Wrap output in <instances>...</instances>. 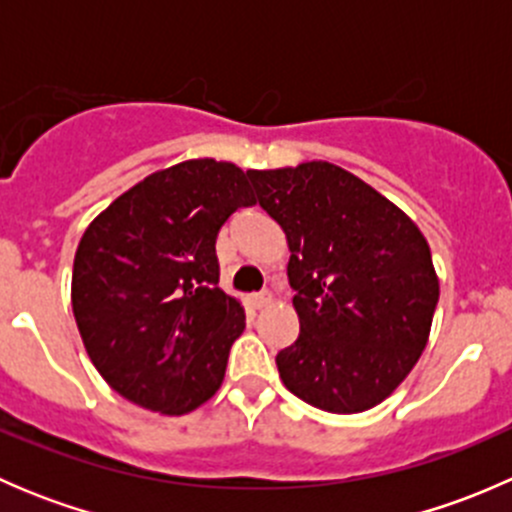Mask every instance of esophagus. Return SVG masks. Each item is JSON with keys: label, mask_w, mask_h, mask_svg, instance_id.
Segmentation results:
<instances>
[{"label": "esophagus", "mask_w": 512, "mask_h": 512, "mask_svg": "<svg viewBox=\"0 0 512 512\" xmlns=\"http://www.w3.org/2000/svg\"><path fill=\"white\" fill-rule=\"evenodd\" d=\"M252 304H255L257 309H262V307H267V304L272 302V294L270 292H257V294H252Z\"/></svg>", "instance_id": "1"}]
</instances>
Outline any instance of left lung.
<instances>
[{"mask_svg":"<svg viewBox=\"0 0 512 512\" xmlns=\"http://www.w3.org/2000/svg\"><path fill=\"white\" fill-rule=\"evenodd\" d=\"M247 178L292 252L299 337L275 359L282 384L329 414L381 404L431 332L438 277L426 237L391 200L324 160Z\"/></svg>","mask_w":512,"mask_h":512,"instance_id":"left-lung-1","label":"left lung"}]
</instances>
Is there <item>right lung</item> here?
I'll return each instance as SVG.
<instances>
[{"label":"right lung","instance_id":"right-lung-1","mask_svg":"<svg viewBox=\"0 0 512 512\" xmlns=\"http://www.w3.org/2000/svg\"><path fill=\"white\" fill-rule=\"evenodd\" d=\"M247 205L255 195L237 165L198 158L148 175L86 227L71 307L123 399L180 416L220 389L245 309L218 287L215 240Z\"/></svg>","mask_w":512,"mask_h":512}]
</instances>
